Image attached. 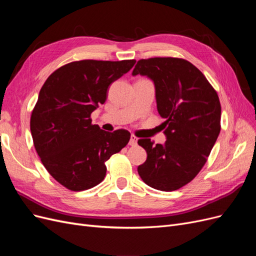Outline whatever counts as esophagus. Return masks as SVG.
<instances>
[{
    "mask_svg": "<svg viewBox=\"0 0 256 256\" xmlns=\"http://www.w3.org/2000/svg\"><path fill=\"white\" fill-rule=\"evenodd\" d=\"M136 143H138V138H136L134 134H131L130 141H129V145L134 146V145H136Z\"/></svg>",
    "mask_w": 256,
    "mask_h": 256,
    "instance_id": "34e87169",
    "label": "esophagus"
}]
</instances>
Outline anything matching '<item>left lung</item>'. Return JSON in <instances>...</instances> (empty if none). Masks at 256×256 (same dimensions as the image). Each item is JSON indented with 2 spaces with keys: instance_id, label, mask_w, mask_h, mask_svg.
<instances>
[{
  "instance_id": "obj_1",
  "label": "left lung",
  "mask_w": 256,
  "mask_h": 256,
  "mask_svg": "<svg viewBox=\"0 0 256 256\" xmlns=\"http://www.w3.org/2000/svg\"><path fill=\"white\" fill-rule=\"evenodd\" d=\"M150 78L157 109L168 140L138 141L147 152L138 173L150 187L174 191L194 178L205 166L221 130L219 96L202 72L178 58L140 60L132 72Z\"/></svg>"
}]
</instances>
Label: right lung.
I'll use <instances>...</instances> for the list:
<instances>
[{
  "instance_id": "1",
  "label": "right lung",
  "mask_w": 256,
  "mask_h": 256,
  "mask_svg": "<svg viewBox=\"0 0 256 256\" xmlns=\"http://www.w3.org/2000/svg\"><path fill=\"white\" fill-rule=\"evenodd\" d=\"M136 60H82L52 72L30 115L35 150L49 174L63 187L83 191L104 180L106 161L125 147V129L106 132L90 114L104 104L110 84L128 72Z\"/></svg>"
}]
</instances>
